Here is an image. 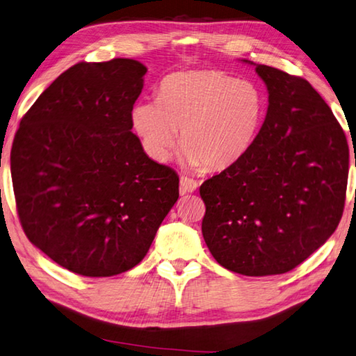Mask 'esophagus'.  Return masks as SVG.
<instances>
[{"label": "esophagus", "mask_w": 356, "mask_h": 356, "mask_svg": "<svg viewBox=\"0 0 356 356\" xmlns=\"http://www.w3.org/2000/svg\"><path fill=\"white\" fill-rule=\"evenodd\" d=\"M197 180H194L191 177L182 176L180 177V194H188V193H194L197 190Z\"/></svg>", "instance_id": "obj_1"}]
</instances>
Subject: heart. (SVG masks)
Listing matches in <instances>:
<instances>
[{"label": "heart", "instance_id": "obj_1", "mask_svg": "<svg viewBox=\"0 0 356 356\" xmlns=\"http://www.w3.org/2000/svg\"><path fill=\"white\" fill-rule=\"evenodd\" d=\"M267 111L259 83L222 71L172 74L162 81L157 100L137 103L132 127L152 160L166 162L182 131L188 165L227 170L252 149Z\"/></svg>", "mask_w": 356, "mask_h": 356}]
</instances>
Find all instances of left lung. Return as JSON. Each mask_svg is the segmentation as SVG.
Here are the masks:
<instances>
[{
	"instance_id": "left-lung-1",
	"label": "left lung",
	"mask_w": 356,
	"mask_h": 356,
	"mask_svg": "<svg viewBox=\"0 0 356 356\" xmlns=\"http://www.w3.org/2000/svg\"><path fill=\"white\" fill-rule=\"evenodd\" d=\"M268 108L254 145L200 185L202 234L222 267L245 276L281 275L315 253L344 210L349 145L307 80L256 65Z\"/></svg>"
}]
</instances>
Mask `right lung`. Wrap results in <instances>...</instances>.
Masks as SVG:
<instances>
[{"label":"right lung","mask_w":356,"mask_h":356,"mask_svg":"<svg viewBox=\"0 0 356 356\" xmlns=\"http://www.w3.org/2000/svg\"><path fill=\"white\" fill-rule=\"evenodd\" d=\"M146 67L131 58L79 63L21 118L10 172L21 227L72 273L136 267L179 199V176L145 154L132 108Z\"/></svg>","instance_id":"obj_1"}]
</instances>
